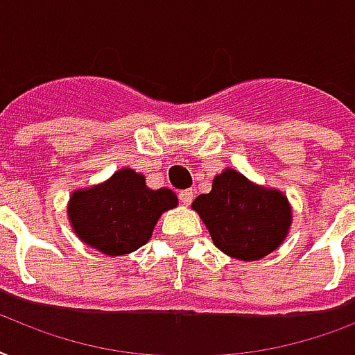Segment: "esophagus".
Here are the masks:
<instances>
[{
	"label": "esophagus",
	"mask_w": 355,
	"mask_h": 355,
	"mask_svg": "<svg viewBox=\"0 0 355 355\" xmlns=\"http://www.w3.org/2000/svg\"><path fill=\"white\" fill-rule=\"evenodd\" d=\"M180 202L183 203V205H191L192 191H181L180 192Z\"/></svg>",
	"instance_id": "1"
}]
</instances>
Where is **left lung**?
Instances as JSON below:
<instances>
[{"label": "left lung", "instance_id": "8db88e82", "mask_svg": "<svg viewBox=\"0 0 355 355\" xmlns=\"http://www.w3.org/2000/svg\"><path fill=\"white\" fill-rule=\"evenodd\" d=\"M213 243L241 261H257L283 244L293 224V207L277 189L257 185L235 168L215 175L211 192L192 202Z\"/></svg>", "mask_w": 355, "mask_h": 355}]
</instances>
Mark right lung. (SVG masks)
Returning a JSON list of instances; mask_svg holds the SVG:
<instances>
[{"label":"right lung","instance_id":"obj_1","mask_svg":"<svg viewBox=\"0 0 355 355\" xmlns=\"http://www.w3.org/2000/svg\"><path fill=\"white\" fill-rule=\"evenodd\" d=\"M174 207V192L153 191L144 175L125 166L103 183L73 191L66 213L81 243L120 257L144 246L161 215Z\"/></svg>","mask_w":355,"mask_h":355}]
</instances>
